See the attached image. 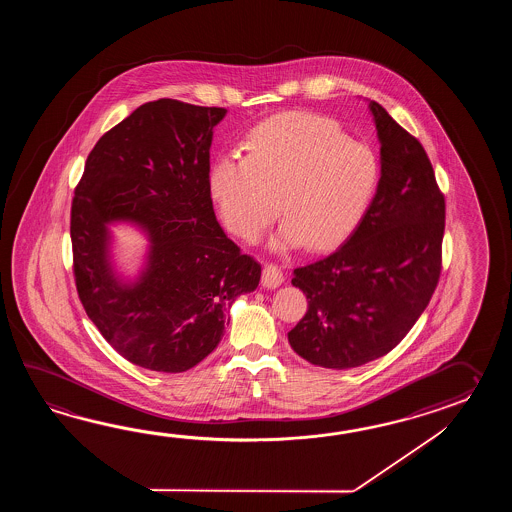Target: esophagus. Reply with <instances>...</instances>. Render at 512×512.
Returning <instances> with one entry per match:
<instances>
[{
	"label": "esophagus",
	"instance_id": "obj_1",
	"mask_svg": "<svg viewBox=\"0 0 512 512\" xmlns=\"http://www.w3.org/2000/svg\"><path fill=\"white\" fill-rule=\"evenodd\" d=\"M283 283V272L278 265H272V263H267L265 267H263V274H261V285L265 287V289H276V287H280Z\"/></svg>",
	"mask_w": 512,
	"mask_h": 512
}]
</instances>
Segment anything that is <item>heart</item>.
<instances>
[{
	"label": "heart",
	"mask_w": 512,
	"mask_h": 512,
	"mask_svg": "<svg viewBox=\"0 0 512 512\" xmlns=\"http://www.w3.org/2000/svg\"><path fill=\"white\" fill-rule=\"evenodd\" d=\"M243 150V159L219 157L210 166V196L227 229L247 243L260 240L280 208L276 251L304 243L309 251L337 247L359 229L381 186L375 150L315 113L263 120Z\"/></svg>",
	"instance_id": "heart-1"
}]
</instances>
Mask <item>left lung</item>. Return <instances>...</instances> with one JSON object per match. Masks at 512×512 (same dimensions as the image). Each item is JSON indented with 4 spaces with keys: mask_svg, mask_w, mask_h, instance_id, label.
<instances>
[{
    "mask_svg": "<svg viewBox=\"0 0 512 512\" xmlns=\"http://www.w3.org/2000/svg\"><path fill=\"white\" fill-rule=\"evenodd\" d=\"M381 186L337 251L293 271L309 309L289 331L302 359L349 370L390 353L423 315L441 272L445 197L421 142L368 100Z\"/></svg>",
    "mask_w": 512,
    "mask_h": 512,
    "instance_id": "1",
    "label": "left lung"
}]
</instances>
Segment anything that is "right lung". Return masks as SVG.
I'll use <instances>...</instances> for the list:
<instances>
[{
    "mask_svg": "<svg viewBox=\"0 0 512 512\" xmlns=\"http://www.w3.org/2000/svg\"><path fill=\"white\" fill-rule=\"evenodd\" d=\"M227 109L172 98L142 104L100 137L71 208L78 296L126 360L181 373L218 348L260 263L221 229L208 186L214 128ZM143 232L135 275L119 271L112 227Z\"/></svg>",
    "mask_w": 512,
    "mask_h": 512,
    "instance_id": "1",
    "label": "right lung"
}]
</instances>
